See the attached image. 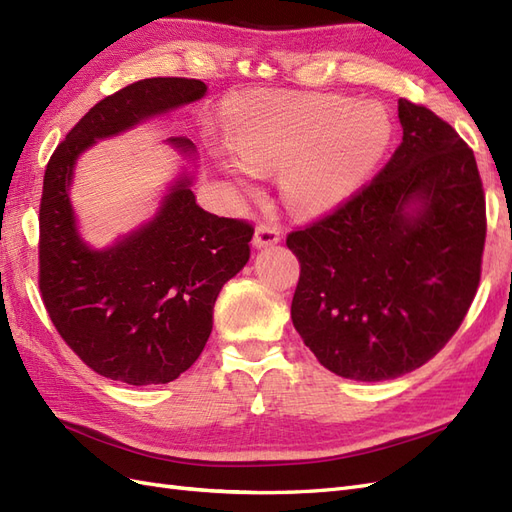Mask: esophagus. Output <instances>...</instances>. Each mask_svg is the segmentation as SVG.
Segmentation results:
<instances>
[{
	"instance_id": "obj_1",
	"label": "esophagus",
	"mask_w": 512,
	"mask_h": 512,
	"mask_svg": "<svg viewBox=\"0 0 512 512\" xmlns=\"http://www.w3.org/2000/svg\"><path fill=\"white\" fill-rule=\"evenodd\" d=\"M280 241H282L280 228L267 226V224H258L256 226L254 239H252V245L256 247V250H262V247H269V245H275V243H280Z\"/></svg>"
}]
</instances>
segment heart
<instances>
[{
  "mask_svg": "<svg viewBox=\"0 0 512 512\" xmlns=\"http://www.w3.org/2000/svg\"><path fill=\"white\" fill-rule=\"evenodd\" d=\"M384 106L331 94L252 91L235 102L226 121L232 153L218 162L239 188L258 173L280 170L284 203L318 218L348 205L374 177L393 143Z\"/></svg>",
  "mask_w": 512,
  "mask_h": 512,
  "instance_id": "heart-1",
  "label": "heart"
}]
</instances>
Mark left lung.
<instances>
[{
	"instance_id": "8db88e82",
	"label": "left lung",
	"mask_w": 512,
	"mask_h": 512,
	"mask_svg": "<svg viewBox=\"0 0 512 512\" xmlns=\"http://www.w3.org/2000/svg\"><path fill=\"white\" fill-rule=\"evenodd\" d=\"M401 145L348 205L286 245L301 262L290 316L333 374L380 382L436 356L480 282L485 194L472 149L399 100Z\"/></svg>"
}]
</instances>
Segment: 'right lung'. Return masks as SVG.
Returning a JSON list of instances; mask_svg holds the SVG:
<instances>
[{
    "label": "right lung",
    "mask_w": 512,
    "mask_h": 512,
    "mask_svg": "<svg viewBox=\"0 0 512 512\" xmlns=\"http://www.w3.org/2000/svg\"><path fill=\"white\" fill-rule=\"evenodd\" d=\"M207 96L196 79H145L104 98L49 160L40 200V290L55 329L96 374L134 386L166 384L190 369L213 329L222 286L250 260L254 228L196 203L198 153L185 136L166 145L183 158L156 213L111 245L83 235L70 190L76 162L98 141L130 132Z\"/></svg>",
    "instance_id": "add662e5"
}]
</instances>
